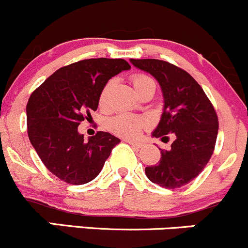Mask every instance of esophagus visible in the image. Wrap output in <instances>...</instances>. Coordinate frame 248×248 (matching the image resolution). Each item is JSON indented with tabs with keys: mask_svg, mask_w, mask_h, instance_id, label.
Here are the masks:
<instances>
[{
	"mask_svg": "<svg viewBox=\"0 0 248 248\" xmlns=\"http://www.w3.org/2000/svg\"><path fill=\"white\" fill-rule=\"evenodd\" d=\"M126 142H128L129 145L133 146V147H135V148L144 147V142H141V141H134V140H126Z\"/></svg>",
	"mask_w": 248,
	"mask_h": 248,
	"instance_id": "1",
	"label": "esophagus"
}]
</instances>
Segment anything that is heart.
<instances>
[{
    "label": "heart",
    "instance_id": "heart-1",
    "mask_svg": "<svg viewBox=\"0 0 248 248\" xmlns=\"http://www.w3.org/2000/svg\"><path fill=\"white\" fill-rule=\"evenodd\" d=\"M132 84L138 95L147 90H155V82L150 76L144 74H135L131 77ZM113 82H108L103 87L100 95V106L104 107L108 101ZM145 127V121L140 117L129 115V114H119L109 120V128L117 135L126 138H137L141 129Z\"/></svg>",
    "mask_w": 248,
    "mask_h": 248
}]
</instances>
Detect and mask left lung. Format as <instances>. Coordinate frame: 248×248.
Wrapping results in <instances>:
<instances>
[{"label":"left lung","instance_id":"8db88e82","mask_svg":"<svg viewBox=\"0 0 248 248\" xmlns=\"http://www.w3.org/2000/svg\"><path fill=\"white\" fill-rule=\"evenodd\" d=\"M138 69L158 80L164 96V111L152 137L168 140L169 151L160 150L158 165L147 166L146 176L153 183L177 189L196 178L215 148L218 120L212 102L196 80L176 65L159 59H131Z\"/></svg>","mask_w":248,"mask_h":248}]
</instances>
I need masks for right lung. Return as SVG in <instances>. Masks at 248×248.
I'll return each mask as SVG.
<instances>
[{
  "mask_svg": "<svg viewBox=\"0 0 248 248\" xmlns=\"http://www.w3.org/2000/svg\"><path fill=\"white\" fill-rule=\"evenodd\" d=\"M129 69L124 59H84L61 67L33 91L26 108L28 138L44 165L59 179L80 186L102 170L120 139L97 132L84 141L78 126L97 109L107 82Z\"/></svg>",
  "mask_w": 248,
  "mask_h": 248,
  "instance_id": "add662e5",
  "label": "right lung"
}]
</instances>
